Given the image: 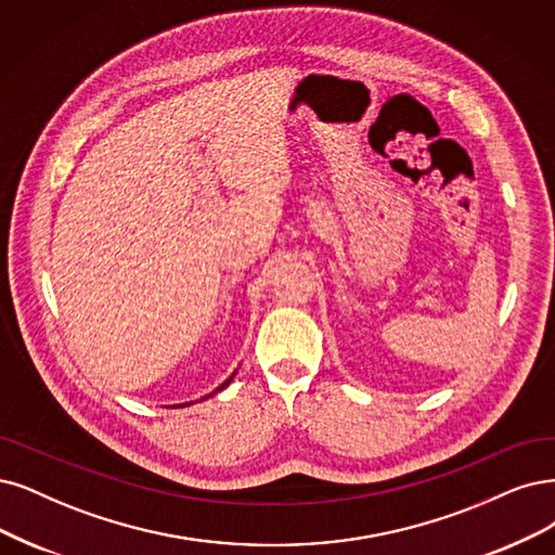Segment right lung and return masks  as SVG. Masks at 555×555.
<instances>
[{
    "mask_svg": "<svg viewBox=\"0 0 555 555\" xmlns=\"http://www.w3.org/2000/svg\"><path fill=\"white\" fill-rule=\"evenodd\" d=\"M233 375H235V373H233ZM233 375H231L229 379H225V382H223V384H221V386L217 388V391H221V388H225V386H229V384H231V379H233ZM217 391H215V393H217ZM205 398H208V396H205ZM201 400H203V398H201ZM176 406H184V404H176Z\"/></svg>",
    "mask_w": 555,
    "mask_h": 555,
    "instance_id": "add662e5",
    "label": "right lung"
}]
</instances>
